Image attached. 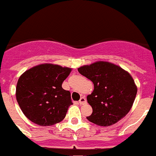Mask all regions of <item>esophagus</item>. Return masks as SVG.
Segmentation results:
<instances>
[{"mask_svg": "<svg viewBox=\"0 0 156 156\" xmlns=\"http://www.w3.org/2000/svg\"><path fill=\"white\" fill-rule=\"evenodd\" d=\"M78 103H79V104H80V105L86 104V103H87L86 98H85V97H81V99L79 100V101H78Z\"/></svg>", "mask_w": 156, "mask_h": 156, "instance_id": "obj_1", "label": "esophagus"}]
</instances>
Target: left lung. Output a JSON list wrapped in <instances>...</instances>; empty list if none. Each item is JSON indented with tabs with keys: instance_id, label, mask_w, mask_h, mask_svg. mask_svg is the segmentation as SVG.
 I'll return each mask as SVG.
<instances>
[{
	"instance_id": "obj_1",
	"label": "left lung",
	"mask_w": 156,
	"mask_h": 156,
	"mask_svg": "<svg viewBox=\"0 0 156 156\" xmlns=\"http://www.w3.org/2000/svg\"><path fill=\"white\" fill-rule=\"evenodd\" d=\"M93 83L94 90L87 97L92 114L87 119L97 125H113L125 117L136 98L137 87L131 74L115 64L97 61L78 69Z\"/></svg>"
}]
</instances>
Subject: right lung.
I'll return each instance as SVG.
<instances>
[{
  "label": "right lung",
  "mask_w": 156,
  "mask_h": 156,
  "mask_svg": "<svg viewBox=\"0 0 156 156\" xmlns=\"http://www.w3.org/2000/svg\"><path fill=\"white\" fill-rule=\"evenodd\" d=\"M72 69L41 64L26 70L18 80L16 100L23 115L40 126H51L65 119L73 104L70 92L62 88Z\"/></svg>",
  "instance_id": "add662e5"
}]
</instances>
